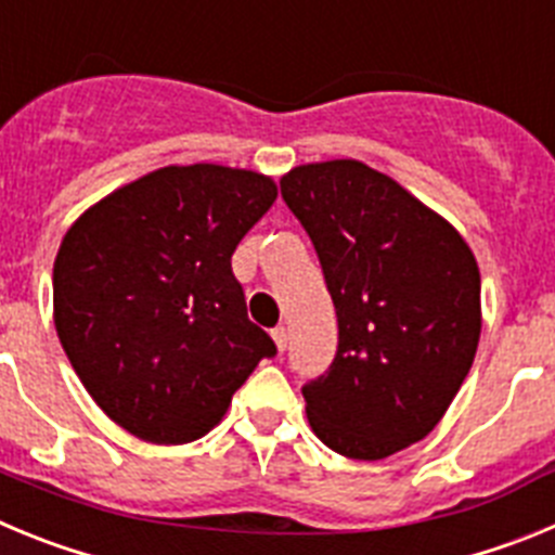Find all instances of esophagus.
Segmentation results:
<instances>
[{"label": "esophagus", "instance_id": "obj_1", "mask_svg": "<svg viewBox=\"0 0 555 555\" xmlns=\"http://www.w3.org/2000/svg\"><path fill=\"white\" fill-rule=\"evenodd\" d=\"M272 338H274V347H278V350H286V345H288V331H286V327H274V331H272Z\"/></svg>", "mask_w": 555, "mask_h": 555}]
</instances>
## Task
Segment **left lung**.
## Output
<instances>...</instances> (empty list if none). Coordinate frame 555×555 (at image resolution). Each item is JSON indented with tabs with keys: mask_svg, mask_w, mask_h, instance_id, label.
<instances>
[{
	"mask_svg": "<svg viewBox=\"0 0 555 555\" xmlns=\"http://www.w3.org/2000/svg\"><path fill=\"white\" fill-rule=\"evenodd\" d=\"M281 194L311 235L338 320L331 370L302 386L311 430L347 459L400 453L439 425L475 361L473 249L361 160L294 166Z\"/></svg>",
	"mask_w": 555,
	"mask_h": 555,
	"instance_id": "1",
	"label": "left lung"
}]
</instances>
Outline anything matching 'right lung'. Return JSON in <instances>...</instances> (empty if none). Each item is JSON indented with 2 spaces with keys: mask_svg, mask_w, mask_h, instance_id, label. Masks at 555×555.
<instances>
[{
  "mask_svg": "<svg viewBox=\"0 0 555 555\" xmlns=\"http://www.w3.org/2000/svg\"><path fill=\"white\" fill-rule=\"evenodd\" d=\"M274 199L261 171L164 166L66 230L52 269L57 338L94 403L132 436L194 442L274 356L230 269Z\"/></svg>",
  "mask_w": 555,
  "mask_h": 555,
  "instance_id": "1",
  "label": "right lung"
}]
</instances>
